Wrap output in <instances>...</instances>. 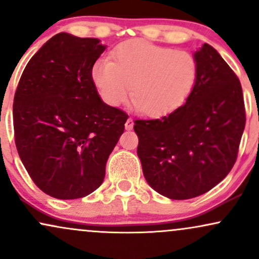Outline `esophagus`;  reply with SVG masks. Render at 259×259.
I'll return each mask as SVG.
<instances>
[{"label":"esophagus","instance_id":"1","mask_svg":"<svg viewBox=\"0 0 259 259\" xmlns=\"http://www.w3.org/2000/svg\"><path fill=\"white\" fill-rule=\"evenodd\" d=\"M133 126H134L133 119H132V118H127V120H126V123H125V129L126 130H132Z\"/></svg>","mask_w":259,"mask_h":259}]
</instances>
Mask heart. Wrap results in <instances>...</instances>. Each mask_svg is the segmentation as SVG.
<instances>
[{"mask_svg": "<svg viewBox=\"0 0 259 259\" xmlns=\"http://www.w3.org/2000/svg\"><path fill=\"white\" fill-rule=\"evenodd\" d=\"M112 57L97 59L91 68L95 88L111 107L132 92L136 109L150 117L167 115L184 105L197 80L196 58L183 50L133 40L118 45Z\"/></svg>", "mask_w": 259, "mask_h": 259, "instance_id": "b5f03b06", "label": "heart"}]
</instances>
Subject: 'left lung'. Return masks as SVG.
I'll list each match as a JSON object with an SVG mask.
<instances>
[{
    "label": "left lung",
    "mask_w": 259,
    "mask_h": 259,
    "mask_svg": "<svg viewBox=\"0 0 259 259\" xmlns=\"http://www.w3.org/2000/svg\"><path fill=\"white\" fill-rule=\"evenodd\" d=\"M194 57L197 80L185 105L134 125L145 179L170 200L206 194L227 177L246 123L241 84L227 62L208 44Z\"/></svg>",
    "instance_id": "left-lung-1"
}]
</instances>
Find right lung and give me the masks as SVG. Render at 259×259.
Listing matches in <instances>:
<instances>
[{
  "mask_svg": "<svg viewBox=\"0 0 259 259\" xmlns=\"http://www.w3.org/2000/svg\"><path fill=\"white\" fill-rule=\"evenodd\" d=\"M99 38L59 32L26 64L13 103L16 146L45 194L74 200L99 189L127 114L101 100L92 64Z\"/></svg>",
  "mask_w": 259,
  "mask_h": 259,
  "instance_id": "right-lung-1",
  "label": "right lung"
}]
</instances>
